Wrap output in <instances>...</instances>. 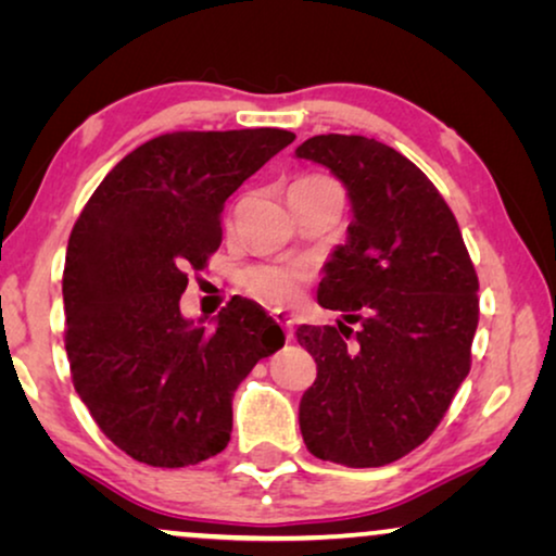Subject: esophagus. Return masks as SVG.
<instances>
[{
    "instance_id": "esophagus-1",
    "label": "esophagus",
    "mask_w": 556,
    "mask_h": 556,
    "mask_svg": "<svg viewBox=\"0 0 556 556\" xmlns=\"http://www.w3.org/2000/svg\"><path fill=\"white\" fill-rule=\"evenodd\" d=\"M273 318H276V321H278V326H280V329H283V331H286V337H288V339H291V337H293V318H291V316H288V314H286V311H276V314H273Z\"/></svg>"
}]
</instances>
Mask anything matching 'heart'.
Wrapping results in <instances>:
<instances>
[{"label":"heart","mask_w":556,"mask_h":556,"mask_svg":"<svg viewBox=\"0 0 556 556\" xmlns=\"http://www.w3.org/2000/svg\"><path fill=\"white\" fill-rule=\"evenodd\" d=\"M306 181H324V177H306L295 185H306ZM308 278L306 265L301 263H273V265H257L245 273V286L250 293L261 295L263 301L273 303V306H286L299 295L303 280Z\"/></svg>","instance_id":"heart-1"}]
</instances>
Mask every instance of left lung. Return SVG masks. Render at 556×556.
Listing matches in <instances>:
<instances>
[{
  "instance_id": "obj_1",
  "label": "left lung",
  "mask_w": 556,
  "mask_h": 556,
  "mask_svg": "<svg viewBox=\"0 0 556 556\" xmlns=\"http://www.w3.org/2000/svg\"><path fill=\"white\" fill-rule=\"evenodd\" d=\"M295 156L326 166L352 202L318 283V306L344 321L295 331L318 369L299 407L303 443L349 468L387 466L430 438L468 377L476 268L451 207L400 151L326 134Z\"/></svg>"
}]
</instances>
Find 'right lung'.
Masks as SVG:
<instances>
[{"instance_id": "obj_1", "label": "right lung", "mask_w": 556, "mask_h": 556, "mask_svg": "<svg viewBox=\"0 0 556 556\" xmlns=\"http://www.w3.org/2000/svg\"><path fill=\"white\" fill-rule=\"evenodd\" d=\"M283 128L177 131L121 159L67 240L65 352L75 392L134 460L185 468L225 451L232 394L283 331L253 301L185 318L187 270L223 242L225 200L286 149Z\"/></svg>"}]
</instances>
